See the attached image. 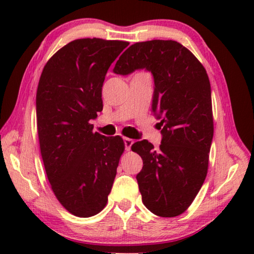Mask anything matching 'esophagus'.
I'll return each mask as SVG.
<instances>
[{
    "mask_svg": "<svg viewBox=\"0 0 254 254\" xmlns=\"http://www.w3.org/2000/svg\"><path fill=\"white\" fill-rule=\"evenodd\" d=\"M123 140H124V144H126V150L127 151H130V149L134 141H133L132 139H128V137H124Z\"/></svg>",
    "mask_w": 254,
    "mask_h": 254,
    "instance_id": "1",
    "label": "esophagus"
}]
</instances>
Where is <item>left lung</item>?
Wrapping results in <instances>:
<instances>
[{
  "instance_id": "obj_1",
  "label": "left lung",
  "mask_w": 254,
  "mask_h": 254,
  "mask_svg": "<svg viewBox=\"0 0 254 254\" xmlns=\"http://www.w3.org/2000/svg\"><path fill=\"white\" fill-rule=\"evenodd\" d=\"M143 68L153 75L151 110L162 141L157 149L148 140L132 144L143 161L136 180L150 212L175 217L191 205L207 175L214 133L210 84L199 60L174 40L136 42L113 71L127 75Z\"/></svg>"
}]
</instances>
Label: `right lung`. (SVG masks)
I'll use <instances>...</instances> for the list:
<instances>
[{
    "label": "right lung",
    "mask_w": 254,
    "mask_h": 254,
    "mask_svg": "<svg viewBox=\"0 0 254 254\" xmlns=\"http://www.w3.org/2000/svg\"><path fill=\"white\" fill-rule=\"evenodd\" d=\"M127 41L85 38L69 42L42 69L37 89V128L47 177L70 214L91 217L107 204L124 141L93 132L103 110L107 69Z\"/></svg>",
    "instance_id": "add662e5"
}]
</instances>
